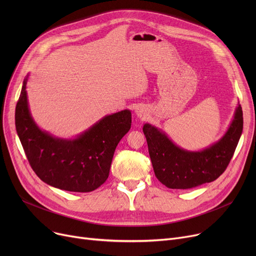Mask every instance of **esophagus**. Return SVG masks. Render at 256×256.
<instances>
[{
  "label": "esophagus",
  "instance_id": "obj_1",
  "mask_svg": "<svg viewBox=\"0 0 256 256\" xmlns=\"http://www.w3.org/2000/svg\"><path fill=\"white\" fill-rule=\"evenodd\" d=\"M135 113L138 117H140L141 119H144V118H146L147 110H145L144 108H142V106H137L136 110H135Z\"/></svg>",
  "mask_w": 256,
  "mask_h": 256
}]
</instances>
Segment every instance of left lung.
Returning a JSON list of instances; mask_svg holds the SVG:
<instances>
[{
	"label": "left lung",
	"instance_id": "8db88e82",
	"mask_svg": "<svg viewBox=\"0 0 256 256\" xmlns=\"http://www.w3.org/2000/svg\"><path fill=\"white\" fill-rule=\"evenodd\" d=\"M242 132L243 111L240 104L224 136L199 152L180 148L162 130L150 124L143 126L156 176L170 189H191L217 180L230 164Z\"/></svg>",
	"mask_w": 256,
	"mask_h": 256
}]
</instances>
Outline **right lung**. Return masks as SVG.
<instances>
[{
	"mask_svg": "<svg viewBox=\"0 0 256 256\" xmlns=\"http://www.w3.org/2000/svg\"><path fill=\"white\" fill-rule=\"evenodd\" d=\"M24 78L16 108V126L24 154L36 176L46 184L70 192H91L109 176L114 152L130 130L132 113L106 115L74 139L42 130L34 121Z\"/></svg>",
	"mask_w": 256,
	"mask_h": 256,
	"instance_id": "obj_1",
	"label": "right lung"
}]
</instances>
